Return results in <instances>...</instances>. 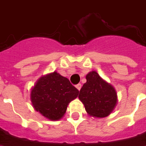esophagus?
<instances>
[{"label":"esophagus","mask_w":146,"mask_h":146,"mask_svg":"<svg viewBox=\"0 0 146 146\" xmlns=\"http://www.w3.org/2000/svg\"><path fill=\"white\" fill-rule=\"evenodd\" d=\"M76 88H77V90H80L81 88V84H77V86H76Z\"/></svg>","instance_id":"esophagus-1"}]
</instances>
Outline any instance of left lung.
<instances>
[{"mask_svg": "<svg viewBox=\"0 0 146 146\" xmlns=\"http://www.w3.org/2000/svg\"><path fill=\"white\" fill-rule=\"evenodd\" d=\"M86 77V82L80 90L78 98L87 113L97 118L109 116L118 102L115 88L96 71L90 72Z\"/></svg>", "mask_w": 146, "mask_h": 146, "instance_id": "left-lung-1", "label": "left lung"}]
</instances>
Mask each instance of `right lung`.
Wrapping results in <instances>:
<instances>
[{
    "label": "right lung",
    "instance_id": "add662e5",
    "mask_svg": "<svg viewBox=\"0 0 146 146\" xmlns=\"http://www.w3.org/2000/svg\"><path fill=\"white\" fill-rule=\"evenodd\" d=\"M78 94L68 78L55 71L36 81L31 89L30 100L36 112L50 121H58L64 117L69 104Z\"/></svg>",
    "mask_w": 146,
    "mask_h": 146
}]
</instances>
